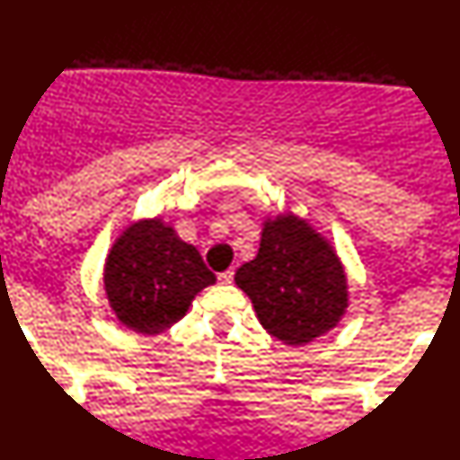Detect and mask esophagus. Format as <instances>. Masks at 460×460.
I'll list each match as a JSON object with an SVG mask.
<instances>
[{"label":"esophagus","instance_id":"esophagus-1","mask_svg":"<svg viewBox=\"0 0 460 460\" xmlns=\"http://www.w3.org/2000/svg\"><path fill=\"white\" fill-rule=\"evenodd\" d=\"M218 282L220 284H231L234 282V271H223V273H218Z\"/></svg>","mask_w":460,"mask_h":460}]
</instances>
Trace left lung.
Wrapping results in <instances>:
<instances>
[{
	"mask_svg": "<svg viewBox=\"0 0 460 460\" xmlns=\"http://www.w3.org/2000/svg\"><path fill=\"white\" fill-rule=\"evenodd\" d=\"M235 284L267 333L287 346L324 335L348 305L346 273L333 248L290 214L267 220L257 259L237 270Z\"/></svg>",
	"mask_w": 460,
	"mask_h": 460,
	"instance_id": "8db88e82",
	"label": "left lung"
}]
</instances>
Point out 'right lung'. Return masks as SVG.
Here are the masks:
<instances>
[{
    "label": "right lung",
    "instance_id": "add662e5",
    "mask_svg": "<svg viewBox=\"0 0 460 460\" xmlns=\"http://www.w3.org/2000/svg\"><path fill=\"white\" fill-rule=\"evenodd\" d=\"M217 282L195 246L159 218L139 220L110 250L103 287L120 323L136 333L170 329L201 288Z\"/></svg>",
    "mask_w": 460,
    "mask_h": 460
}]
</instances>
